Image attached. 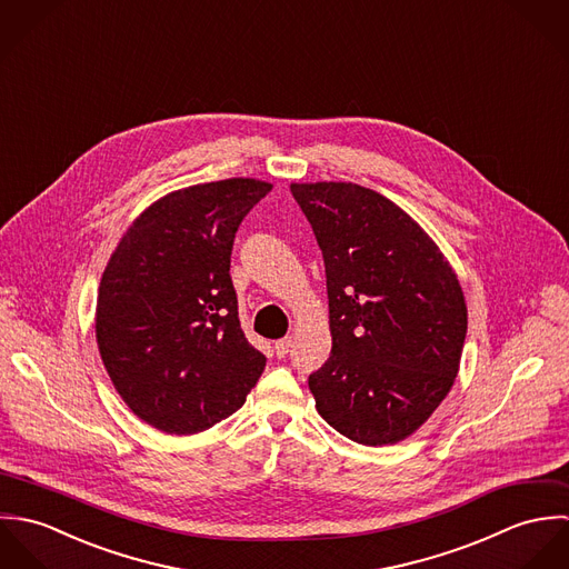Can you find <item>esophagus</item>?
Listing matches in <instances>:
<instances>
[{
  "label": "esophagus",
  "mask_w": 569,
  "mask_h": 569,
  "mask_svg": "<svg viewBox=\"0 0 569 569\" xmlns=\"http://www.w3.org/2000/svg\"><path fill=\"white\" fill-rule=\"evenodd\" d=\"M273 348H276V355L282 359V357H287V355H289V350H291V339H289V337L278 339Z\"/></svg>",
  "instance_id": "obj_1"
}]
</instances>
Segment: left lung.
<instances>
[{
    "label": "left lung",
    "mask_w": 569,
    "mask_h": 569,
    "mask_svg": "<svg viewBox=\"0 0 569 569\" xmlns=\"http://www.w3.org/2000/svg\"><path fill=\"white\" fill-rule=\"evenodd\" d=\"M322 249L332 348L309 375L326 422L381 447L416 431L458 375L467 305L456 273L388 197L343 181L291 183Z\"/></svg>",
    "instance_id": "8db88e82"
}]
</instances>
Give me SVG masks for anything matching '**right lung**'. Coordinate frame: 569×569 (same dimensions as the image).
Listing matches in <instances>:
<instances>
[{
    "mask_svg": "<svg viewBox=\"0 0 569 569\" xmlns=\"http://www.w3.org/2000/svg\"><path fill=\"white\" fill-rule=\"evenodd\" d=\"M271 190L223 179L166 194L116 247L98 289L102 363L136 416L197 433L234 413L267 357L241 330L230 276L247 212Z\"/></svg>",
    "mask_w": 569,
    "mask_h": 569,
    "instance_id": "1",
    "label": "right lung"
}]
</instances>
